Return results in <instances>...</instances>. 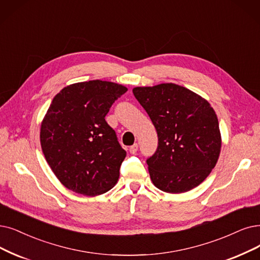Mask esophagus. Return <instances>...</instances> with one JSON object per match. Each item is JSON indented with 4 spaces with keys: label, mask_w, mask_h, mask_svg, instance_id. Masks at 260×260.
<instances>
[{
    "label": "esophagus",
    "mask_w": 260,
    "mask_h": 260,
    "mask_svg": "<svg viewBox=\"0 0 260 260\" xmlns=\"http://www.w3.org/2000/svg\"><path fill=\"white\" fill-rule=\"evenodd\" d=\"M138 149H139V145L136 143V144H133L132 146L129 148V151H130L131 153H136V152L138 151Z\"/></svg>",
    "instance_id": "34e87169"
}]
</instances>
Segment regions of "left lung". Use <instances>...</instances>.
Masks as SVG:
<instances>
[{
  "label": "left lung",
  "mask_w": 260,
  "mask_h": 260,
  "mask_svg": "<svg viewBox=\"0 0 260 260\" xmlns=\"http://www.w3.org/2000/svg\"><path fill=\"white\" fill-rule=\"evenodd\" d=\"M132 91L158 133L157 150L146 161L152 183L168 193L192 190L208 177L220 155L214 110L200 95L173 83Z\"/></svg>",
  "instance_id": "1"
}]
</instances>
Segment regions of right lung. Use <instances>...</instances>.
<instances>
[{"instance_id": "add662e5", "label": "right lung", "mask_w": 260, "mask_h": 260, "mask_svg": "<svg viewBox=\"0 0 260 260\" xmlns=\"http://www.w3.org/2000/svg\"><path fill=\"white\" fill-rule=\"evenodd\" d=\"M128 90L92 80L64 87L41 122L40 144L57 179L79 194L96 196L116 184L126 151L106 115Z\"/></svg>"}]
</instances>
